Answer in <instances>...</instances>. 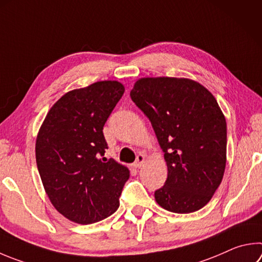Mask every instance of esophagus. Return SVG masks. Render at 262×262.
<instances>
[{"instance_id":"obj_1","label":"esophagus","mask_w":262,"mask_h":262,"mask_svg":"<svg viewBox=\"0 0 262 262\" xmlns=\"http://www.w3.org/2000/svg\"><path fill=\"white\" fill-rule=\"evenodd\" d=\"M144 160H145L144 156L140 154L139 156L136 157V160H135V163H134V167H135V168H140V167H142V165L144 164Z\"/></svg>"}]
</instances>
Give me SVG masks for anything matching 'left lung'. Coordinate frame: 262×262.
I'll list each match as a JSON object with an SVG mask.
<instances>
[{
	"instance_id": "left-lung-1",
	"label": "left lung",
	"mask_w": 262,
	"mask_h": 262,
	"mask_svg": "<svg viewBox=\"0 0 262 262\" xmlns=\"http://www.w3.org/2000/svg\"><path fill=\"white\" fill-rule=\"evenodd\" d=\"M130 97L149 118L165 152L167 180L156 190L158 205L173 213L201 210L225 174L227 122L215 97L185 78H141Z\"/></svg>"
}]
</instances>
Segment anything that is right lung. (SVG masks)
Masks as SVG:
<instances>
[{
	"label": "right lung",
	"instance_id": "1",
	"mask_svg": "<svg viewBox=\"0 0 262 262\" xmlns=\"http://www.w3.org/2000/svg\"><path fill=\"white\" fill-rule=\"evenodd\" d=\"M125 87L105 80L63 95L37 133L35 158L42 184L61 215L80 225L98 222L119 207L129 169L104 158L103 127Z\"/></svg>",
	"mask_w": 262,
	"mask_h": 262
}]
</instances>
